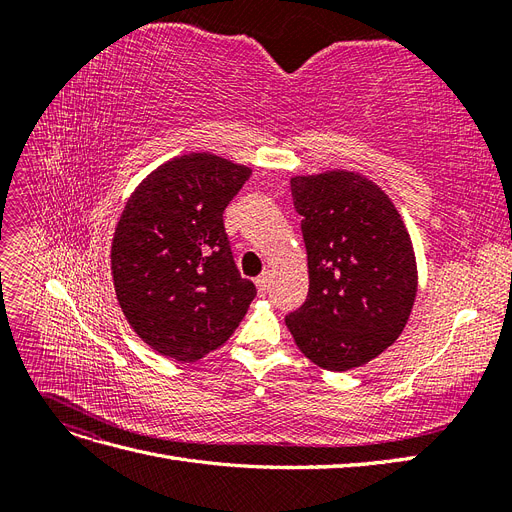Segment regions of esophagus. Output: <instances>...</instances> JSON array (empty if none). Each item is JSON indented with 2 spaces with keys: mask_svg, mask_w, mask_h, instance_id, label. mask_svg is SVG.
<instances>
[{
  "mask_svg": "<svg viewBox=\"0 0 512 512\" xmlns=\"http://www.w3.org/2000/svg\"><path fill=\"white\" fill-rule=\"evenodd\" d=\"M256 286H258V290L265 294L267 290H269V273H260L258 277H256Z\"/></svg>",
  "mask_w": 512,
  "mask_h": 512,
  "instance_id": "obj_1",
  "label": "esophagus"
}]
</instances>
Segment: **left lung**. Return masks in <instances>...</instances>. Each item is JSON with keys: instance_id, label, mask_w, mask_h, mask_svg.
<instances>
[{"instance_id": "left-lung-1", "label": "left lung", "mask_w": 512, "mask_h": 512, "mask_svg": "<svg viewBox=\"0 0 512 512\" xmlns=\"http://www.w3.org/2000/svg\"><path fill=\"white\" fill-rule=\"evenodd\" d=\"M301 215L309 290L286 324L299 350L329 371L376 359L404 331L416 297L410 235L369 179L333 170L290 181Z\"/></svg>"}]
</instances>
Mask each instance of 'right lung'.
Masks as SVG:
<instances>
[{
  "label": "right lung",
  "instance_id": "obj_1",
  "mask_svg": "<svg viewBox=\"0 0 512 512\" xmlns=\"http://www.w3.org/2000/svg\"><path fill=\"white\" fill-rule=\"evenodd\" d=\"M250 175L188 153L153 170L121 213L111 252L117 301L136 335L170 359L220 348L256 297L224 228V209Z\"/></svg>",
  "mask_w": 512,
  "mask_h": 512
}]
</instances>
